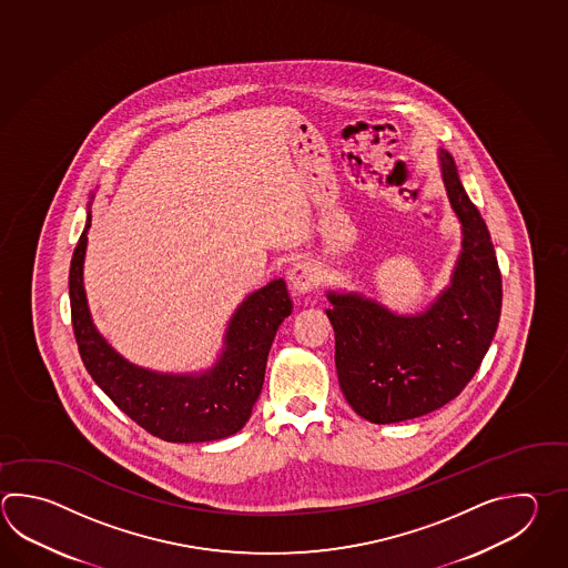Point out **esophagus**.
Wrapping results in <instances>:
<instances>
[{
	"mask_svg": "<svg viewBox=\"0 0 568 568\" xmlns=\"http://www.w3.org/2000/svg\"><path fill=\"white\" fill-rule=\"evenodd\" d=\"M290 281L293 290L297 293H310L322 281L320 266L312 263V261H297L295 265L291 266Z\"/></svg>",
	"mask_w": 568,
	"mask_h": 568,
	"instance_id": "34e87169",
	"label": "esophagus"
}]
</instances>
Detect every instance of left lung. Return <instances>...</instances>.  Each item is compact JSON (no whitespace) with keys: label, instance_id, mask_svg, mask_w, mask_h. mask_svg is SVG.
Segmentation results:
<instances>
[{"label":"left lung","instance_id":"8db88e82","mask_svg":"<svg viewBox=\"0 0 568 568\" xmlns=\"http://www.w3.org/2000/svg\"><path fill=\"white\" fill-rule=\"evenodd\" d=\"M440 170L464 224L452 287L417 317H398L356 295H327L342 393L359 417L376 425L423 417L452 403L474 378L498 329L501 273L491 236L447 151Z\"/></svg>","mask_w":568,"mask_h":568}]
</instances>
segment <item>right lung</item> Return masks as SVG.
I'll return each instance as SVG.
<instances>
[{
  "mask_svg": "<svg viewBox=\"0 0 568 568\" xmlns=\"http://www.w3.org/2000/svg\"><path fill=\"white\" fill-rule=\"evenodd\" d=\"M91 214L70 263V317L82 364L94 383L131 420L170 443L224 439L244 427L265 381L266 356L278 325L290 315L285 281H271L248 295L232 317L226 352L202 376H163L128 364L104 344L91 322L82 261Z\"/></svg>",
  "mask_w": 568,
  "mask_h": 568,
  "instance_id": "obj_1",
  "label": "right lung"
}]
</instances>
